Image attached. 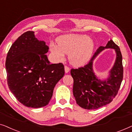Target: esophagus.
Returning a JSON list of instances; mask_svg holds the SVG:
<instances>
[{
    "mask_svg": "<svg viewBox=\"0 0 132 132\" xmlns=\"http://www.w3.org/2000/svg\"><path fill=\"white\" fill-rule=\"evenodd\" d=\"M64 69H65V72L66 73H67L70 71V68L68 67L67 66H65L64 67Z\"/></svg>",
    "mask_w": 132,
    "mask_h": 132,
    "instance_id": "1",
    "label": "esophagus"
}]
</instances>
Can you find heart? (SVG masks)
<instances>
[{
  "mask_svg": "<svg viewBox=\"0 0 132 132\" xmlns=\"http://www.w3.org/2000/svg\"><path fill=\"white\" fill-rule=\"evenodd\" d=\"M57 43V44L52 43L50 45V51L56 60H62L65 54H68L70 64L77 67L84 65L89 61L94 49L93 39L85 35H65L59 37Z\"/></svg>",
  "mask_w": 132,
  "mask_h": 132,
  "instance_id": "heart-1",
  "label": "heart"
}]
</instances>
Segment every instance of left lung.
<instances>
[{"label": "left lung", "instance_id": "8db88e82", "mask_svg": "<svg viewBox=\"0 0 132 132\" xmlns=\"http://www.w3.org/2000/svg\"><path fill=\"white\" fill-rule=\"evenodd\" d=\"M108 48L115 50L116 59L107 78L100 79L93 71V62L101 52ZM71 75L74 80L73 95L79 106L85 109H96L110 103L118 93L123 77L120 48L110 40L105 47L100 46L97 50L87 65L78 69H71Z\"/></svg>", "mask_w": 132, "mask_h": 132}]
</instances>
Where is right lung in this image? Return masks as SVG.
<instances>
[{
    "label": "right lung",
    "mask_w": 132,
    "mask_h": 132,
    "mask_svg": "<svg viewBox=\"0 0 132 132\" xmlns=\"http://www.w3.org/2000/svg\"><path fill=\"white\" fill-rule=\"evenodd\" d=\"M48 47L34 31L24 32L11 47L6 59L10 91L23 105L39 108L47 105L54 88L64 75L62 64H50Z\"/></svg>",
    "instance_id": "add662e5"
}]
</instances>
